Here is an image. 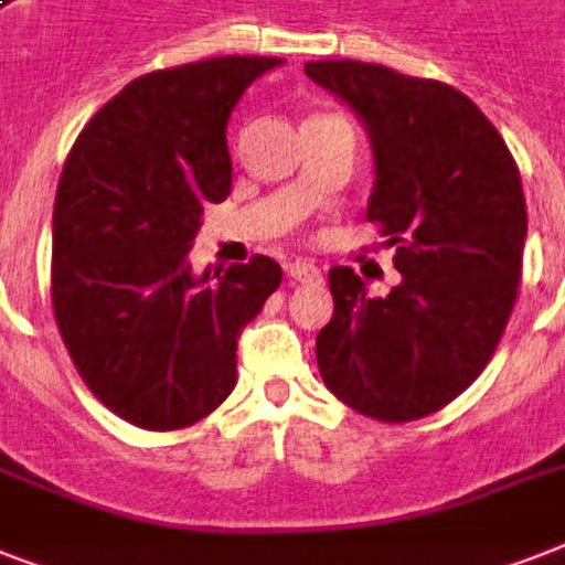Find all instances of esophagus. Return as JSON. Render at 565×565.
I'll return each mask as SVG.
<instances>
[{
  "label": "esophagus",
  "mask_w": 565,
  "mask_h": 565,
  "mask_svg": "<svg viewBox=\"0 0 565 565\" xmlns=\"http://www.w3.org/2000/svg\"><path fill=\"white\" fill-rule=\"evenodd\" d=\"M287 275H290L292 281H299V284H319V281H322V273H319V266L310 264V260H292V264H287Z\"/></svg>",
  "instance_id": "34e87169"
}]
</instances>
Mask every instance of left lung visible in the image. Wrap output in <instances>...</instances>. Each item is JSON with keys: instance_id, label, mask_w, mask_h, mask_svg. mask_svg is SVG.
Wrapping results in <instances>:
<instances>
[{"instance_id": "left-lung-1", "label": "left lung", "mask_w": 565, "mask_h": 565, "mask_svg": "<svg viewBox=\"0 0 565 565\" xmlns=\"http://www.w3.org/2000/svg\"><path fill=\"white\" fill-rule=\"evenodd\" d=\"M305 73L366 126V216L402 273L384 299H370L352 266L328 273L334 317L317 337L319 375L363 416L422 419L481 375L516 305L527 234L519 167L448 84L361 61H310Z\"/></svg>"}]
</instances>
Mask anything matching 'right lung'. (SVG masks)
<instances>
[{"label":"right lung","mask_w":565,"mask_h":565,"mask_svg":"<svg viewBox=\"0 0 565 565\" xmlns=\"http://www.w3.org/2000/svg\"><path fill=\"white\" fill-rule=\"evenodd\" d=\"M281 57L225 55L126 84L84 126L52 213V308L75 370L119 419L179 430L237 384V337L281 284L255 255L211 284L190 248L231 193L225 128Z\"/></svg>","instance_id":"right-lung-1"}]
</instances>
